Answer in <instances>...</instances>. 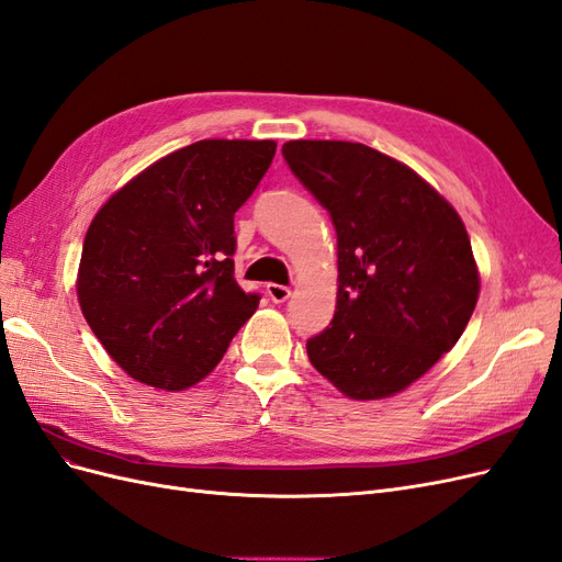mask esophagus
I'll return each mask as SVG.
<instances>
[{
    "label": "esophagus",
    "instance_id": "34e87169",
    "mask_svg": "<svg viewBox=\"0 0 562 562\" xmlns=\"http://www.w3.org/2000/svg\"><path fill=\"white\" fill-rule=\"evenodd\" d=\"M267 295L272 302L281 304L290 297V288L288 285H279V283H267Z\"/></svg>",
    "mask_w": 562,
    "mask_h": 562
}]
</instances>
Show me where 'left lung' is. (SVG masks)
<instances>
[{"label":"left lung","instance_id":"1","mask_svg":"<svg viewBox=\"0 0 562 562\" xmlns=\"http://www.w3.org/2000/svg\"><path fill=\"white\" fill-rule=\"evenodd\" d=\"M283 158L337 232V308L306 341L351 400L391 397L449 353L479 297L458 211L414 169L353 142H288Z\"/></svg>","mask_w":562,"mask_h":562}]
</instances>
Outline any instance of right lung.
<instances>
[{"label":"right lung","mask_w":562,"mask_h":562,"mask_svg":"<svg viewBox=\"0 0 562 562\" xmlns=\"http://www.w3.org/2000/svg\"><path fill=\"white\" fill-rule=\"evenodd\" d=\"M274 153L269 139H202L153 162L97 211L76 293L132 379L190 389L256 314L260 295L235 281V214Z\"/></svg>","instance_id":"add662e5"}]
</instances>
